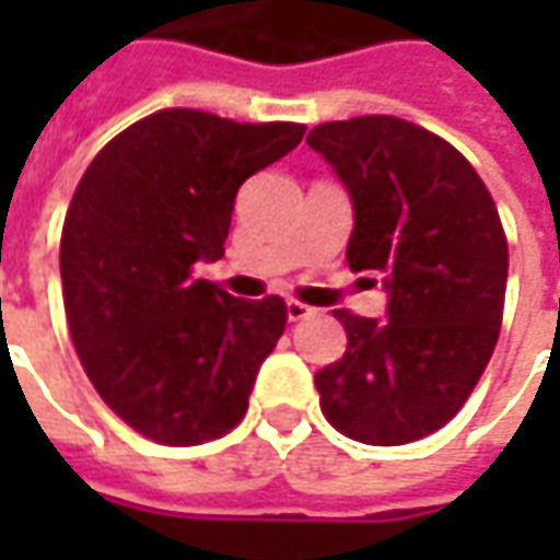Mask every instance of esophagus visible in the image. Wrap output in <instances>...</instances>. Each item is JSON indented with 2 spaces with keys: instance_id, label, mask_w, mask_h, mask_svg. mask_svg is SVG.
<instances>
[{
  "instance_id": "obj_1",
  "label": "esophagus",
  "mask_w": 560,
  "mask_h": 560,
  "mask_svg": "<svg viewBox=\"0 0 560 560\" xmlns=\"http://www.w3.org/2000/svg\"><path fill=\"white\" fill-rule=\"evenodd\" d=\"M287 317H290L292 324H295V320H308V317H314V308L312 305H305V302L290 299V302H287Z\"/></svg>"
}]
</instances>
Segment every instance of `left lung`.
<instances>
[{"label":"left lung","mask_w":560,"mask_h":560,"mask_svg":"<svg viewBox=\"0 0 560 560\" xmlns=\"http://www.w3.org/2000/svg\"><path fill=\"white\" fill-rule=\"evenodd\" d=\"M308 145L349 189V268L383 273L386 320L334 312L346 355L314 374L320 411L349 440L405 445L462 411L505 305L495 202L455 145L393 115L317 124Z\"/></svg>","instance_id":"obj_1"}]
</instances>
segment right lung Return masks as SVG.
<instances>
[{"label": "right lung", "instance_id": "add662e5", "mask_svg": "<svg viewBox=\"0 0 560 560\" xmlns=\"http://www.w3.org/2000/svg\"><path fill=\"white\" fill-rule=\"evenodd\" d=\"M302 137L287 120L164 108L118 133L80 177L58 255L65 314L102 401L145 440L199 445L246 415L287 305L233 299L196 265L224 255L240 186Z\"/></svg>", "mask_w": 560, "mask_h": 560}]
</instances>
